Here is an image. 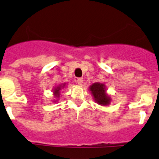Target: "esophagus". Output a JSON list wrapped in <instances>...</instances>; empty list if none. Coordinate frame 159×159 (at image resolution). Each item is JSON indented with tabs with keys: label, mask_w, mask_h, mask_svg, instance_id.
<instances>
[{
	"label": "esophagus",
	"mask_w": 159,
	"mask_h": 159,
	"mask_svg": "<svg viewBox=\"0 0 159 159\" xmlns=\"http://www.w3.org/2000/svg\"><path fill=\"white\" fill-rule=\"evenodd\" d=\"M76 82L79 85H82L83 82H84V79L83 78H77L76 80Z\"/></svg>",
	"instance_id": "1"
}]
</instances>
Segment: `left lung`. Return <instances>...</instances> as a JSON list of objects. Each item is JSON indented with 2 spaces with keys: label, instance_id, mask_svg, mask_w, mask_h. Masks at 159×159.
I'll list each match as a JSON object with an SVG mask.
<instances>
[{
  "label": "left lung",
  "instance_id": "1",
  "mask_svg": "<svg viewBox=\"0 0 159 159\" xmlns=\"http://www.w3.org/2000/svg\"><path fill=\"white\" fill-rule=\"evenodd\" d=\"M89 90L91 92L93 99L98 105H108L111 102V98L106 93L105 85L100 83H94L92 84Z\"/></svg>",
  "mask_w": 159,
  "mask_h": 159
}]
</instances>
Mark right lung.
<instances>
[{"label":"right lung","instance_id":"1","mask_svg":"<svg viewBox=\"0 0 159 159\" xmlns=\"http://www.w3.org/2000/svg\"><path fill=\"white\" fill-rule=\"evenodd\" d=\"M66 87V84H63L62 85H59L58 86V87H56L53 90V93H54V95L55 98H58L60 96V90H61V89H63L64 87Z\"/></svg>","mask_w":159,"mask_h":159}]
</instances>
